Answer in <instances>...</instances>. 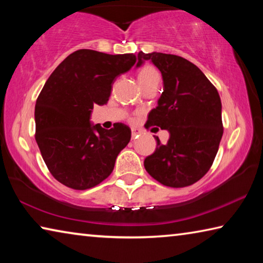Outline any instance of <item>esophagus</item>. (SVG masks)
Listing matches in <instances>:
<instances>
[{
	"instance_id": "34e87169",
	"label": "esophagus",
	"mask_w": 263,
	"mask_h": 263,
	"mask_svg": "<svg viewBox=\"0 0 263 263\" xmlns=\"http://www.w3.org/2000/svg\"><path fill=\"white\" fill-rule=\"evenodd\" d=\"M131 135H132V139H135V138H137L138 136L140 135V131L136 127H132L131 128Z\"/></svg>"
}]
</instances>
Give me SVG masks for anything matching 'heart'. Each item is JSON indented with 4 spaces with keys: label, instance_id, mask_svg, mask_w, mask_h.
Masks as SVG:
<instances>
[{
    "label": "heart",
    "instance_id": "1",
    "mask_svg": "<svg viewBox=\"0 0 263 263\" xmlns=\"http://www.w3.org/2000/svg\"><path fill=\"white\" fill-rule=\"evenodd\" d=\"M155 79H159V74L152 66H145L144 68H141L139 74H138V81H139L141 87L146 83L153 81Z\"/></svg>",
    "mask_w": 263,
    "mask_h": 263
}]
</instances>
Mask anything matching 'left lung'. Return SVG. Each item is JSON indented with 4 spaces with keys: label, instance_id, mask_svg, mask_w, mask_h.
I'll list each match as a JSON object with an SVG mask.
<instances>
[{
    "label": "left lung",
    "instance_id": "1",
    "mask_svg": "<svg viewBox=\"0 0 263 263\" xmlns=\"http://www.w3.org/2000/svg\"><path fill=\"white\" fill-rule=\"evenodd\" d=\"M151 60L161 72L163 91L147 125L169 132V139L145 159L148 174L172 188L194 184L212 166L222 137L221 102L215 86L193 62L166 53H138L137 67Z\"/></svg>",
    "mask_w": 263,
    "mask_h": 263
}]
</instances>
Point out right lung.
I'll return each mask as SVG.
<instances>
[{
	"mask_svg": "<svg viewBox=\"0 0 263 263\" xmlns=\"http://www.w3.org/2000/svg\"><path fill=\"white\" fill-rule=\"evenodd\" d=\"M135 54L79 50L69 54L44 84L34 108L35 141L55 180L86 190L114 171L131 139L130 127L115 123L105 130L91 124L94 105L109 101L116 78L132 68Z\"/></svg>",
	"mask_w": 263,
	"mask_h": 263,
	"instance_id": "1",
	"label": "right lung"
}]
</instances>
